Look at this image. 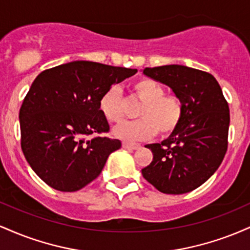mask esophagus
<instances>
[{
	"label": "esophagus",
	"mask_w": 250,
	"mask_h": 250,
	"mask_svg": "<svg viewBox=\"0 0 250 250\" xmlns=\"http://www.w3.org/2000/svg\"><path fill=\"white\" fill-rule=\"evenodd\" d=\"M122 147L123 148H127V149H137L141 147V145H139V143H134V142H122Z\"/></svg>",
	"instance_id": "34e87169"
}]
</instances>
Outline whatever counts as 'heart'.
I'll use <instances>...</instances> for the list:
<instances>
[{
    "label": "heart",
    "mask_w": 250,
    "mask_h": 250,
    "mask_svg": "<svg viewBox=\"0 0 250 250\" xmlns=\"http://www.w3.org/2000/svg\"><path fill=\"white\" fill-rule=\"evenodd\" d=\"M134 97L142 102L137 111L141 120L123 123L114 129V135L122 140H146L159 131L169 135L176 130L183 116L180 99L174 94H165V87L159 81L149 77L136 80L130 88ZM102 115L111 123L125 120V100L119 88L111 87L100 100Z\"/></svg>",
    "instance_id": "b5f03b06"
}]
</instances>
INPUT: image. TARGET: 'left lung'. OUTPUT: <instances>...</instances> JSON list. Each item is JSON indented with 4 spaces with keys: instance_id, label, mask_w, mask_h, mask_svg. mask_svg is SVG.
<instances>
[{
    "instance_id": "8db88e82",
    "label": "left lung",
    "mask_w": 250,
    "mask_h": 250,
    "mask_svg": "<svg viewBox=\"0 0 250 250\" xmlns=\"http://www.w3.org/2000/svg\"><path fill=\"white\" fill-rule=\"evenodd\" d=\"M143 74L173 89L183 107L176 130L161 143L147 145L154 157L142 175L165 194H185L207 181L228 148V102L211 74L186 65L145 68Z\"/></svg>"
}]
</instances>
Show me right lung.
<instances>
[{
    "instance_id": "1",
    "label": "right lung",
    "mask_w": 250,
    "mask_h": 250,
    "mask_svg": "<svg viewBox=\"0 0 250 250\" xmlns=\"http://www.w3.org/2000/svg\"><path fill=\"white\" fill-rule=\"evenodd\" d=\"M137 69L74 61L42 71L20 109L21 148L37 176L60 191H76L101 174L121 141L108 133L100 100ZM88 136L93 137L86 140Z\"/></svg>"
}]
</instances>
